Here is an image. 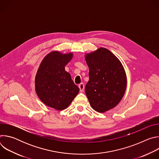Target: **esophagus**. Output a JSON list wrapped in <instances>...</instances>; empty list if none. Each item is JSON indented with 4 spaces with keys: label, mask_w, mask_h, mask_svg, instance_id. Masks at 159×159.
Wrapping results in <instances>:
<instances>
[{
    "label": "esophagus",
    "mask_w": 159,
    "mask_h": 159,
    "mask_svg": "<svg viewBox=\"0 0 159 159\" xmlns=\"http://www.w3.org/2000/svg\"><path fill=\"white\" fill-rule=\"evenodd\" d=\"M79 87L80 89V92H83L84 91V84L83 83H81L79 85Z\"/></svg>",
    "instance_id": "obj_1"
}]
</instances>
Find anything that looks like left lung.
Here are the masks:
<instances>
[{"label": "left lung", "mask_w": 159, "mask_h": 159, "mask_svg": "<svg viewBox=\"0 0 159 159\" xmlns=\"http://www.w3.org/2000/svg\"><path fill=\"white\" fill-rule=\"evenodd\" d=\"M85 59L89 69L85 90L90 105L99 112L114 108L122 99L127 85L121 62L102 47L86 53Z\"/></svg>", "instance_id": "8db88e82"}]
</instances>
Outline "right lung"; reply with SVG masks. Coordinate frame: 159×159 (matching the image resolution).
I'll return each instance as SVG.
<instances>
[{
  "label": "right lung",
  "instance_id": "1",
  "mask_svg": "<svg viewBox=\"0 0 159 159\" xmlns=\"http://www.w3.org/2000/svg\"><path fill=\"white\" fill-rule=\"evenodd\" d=\"M72 53L53 51L44 57L35 77V90L39 99L48 107L63 110L69 106L79 92L65 66Z\"/></svg>",
  "mask_w": 159,
  "mask_h": 159
}]
</instances>
